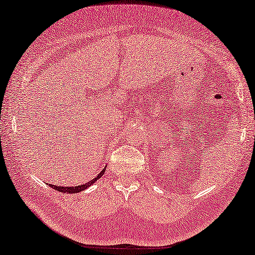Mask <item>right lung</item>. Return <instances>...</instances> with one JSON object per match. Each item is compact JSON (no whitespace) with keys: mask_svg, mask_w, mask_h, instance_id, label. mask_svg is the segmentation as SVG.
Here are the masks:
<instances>
[{"mask_svg":"<svg viewBox=\"0 0 255 255\" xmlns=\"http://www.w3.org/2000/svg\"><path fill=\"white\" fill-rule=\"evenodd\" d=\"M104 172H105V168H104L103 170H102V172H100V174L97 176V177H94L92 181L86 182V183L78 185V187H58V185H53V184H49V185H51V188H53V189H55V190H58V191H61V193H68V194L80 193V191L87 189V188H89L90 185H92L97 180H99V178L104 175Z\"/></svg>","mask_w":255,"mask_h":255,"instance_id":"right-lung-1","label":"right lung"}]
</instances>
